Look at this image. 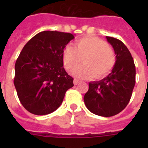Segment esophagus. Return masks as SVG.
Instances as JSON below:
<instances>
[{
	"mask_svg": "<svg viewBox=\"0 0 148 148\" xmlns=\"http://www.w3.org/2000/svg\"><path fill=\"white\" fill-rule=\"evenodd\" d=\"M80 81L78 80V79H74V81H73V83H74V84L75 85H77V84H78L80 83Z\"/></svg>",
	"mask_w": 148,
	"mask_h": 148,
	"instance_id": "esophagus-1",
	"label": "esophagus"
}]
</instances>
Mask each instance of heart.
Listing matches in <instances>:
<instances>
[{
	"label": "heart",
	"instance_id": "obj_1",
	"mask_svg": "<svg viewBox=\"0 0 148 148\" xmlns=\"http://www.w3.org/2000/svg\"><path fill=\"white\" fill-rule=\"evenodd\" d=\"M62 60L65 68L72 72L83 60L84 64L75 71L79 78H103L113 70L116 55L108 44L95 36H87L76 41L74 47L67 46L63 51Z\"/></svg>",
	"mask_w": 148,
	"mask_h": 148
}]
</instances>
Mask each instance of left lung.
Instances as JSON below:
<instances>
[{
	"label": "left lung",
	"mask_w": 148,
	"mask_h": 148,
	"mask_svg": "<svg viewBox=\"0 0 148 148\" xmlns=\"http://www.w3.org/2000/svg\"><path fill=\"white\" fill-rule=\"evenodd\" d=\"M106 38L114 49L116 63L108 76L89 83L84 101L91 113L110 117L121 112L130 101L136 84V66L124 43L115 38Z\"/></svg>",
	"instance_id": "obj_1"
}]
</instances>
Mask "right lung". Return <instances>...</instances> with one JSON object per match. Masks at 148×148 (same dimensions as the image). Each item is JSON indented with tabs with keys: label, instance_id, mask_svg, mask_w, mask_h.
Returning <instances> with one entry per match:
<instances>
[{
	"label": "right lung",
	"instance_id": "right-lung-1",
	"mask_svg": "<svg viewBox=\"0 0 148 148\" xmlns=\"http://www.w3.org/2000/svg\"><path fill=\"white\" fill-rule=\"evenodd\" d=\"M74 35L43 31L30 39L15 65L14 84L21 103L32 114L53 113L61 106L73 78L64 68L63 51Z\"/></svg>",
	"mask_w": 148,
	"mask_h": 148
}]
</instances>
